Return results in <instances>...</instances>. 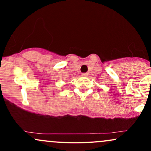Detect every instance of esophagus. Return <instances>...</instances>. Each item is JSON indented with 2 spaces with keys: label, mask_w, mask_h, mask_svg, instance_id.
I'll return each mask as SVG.
<instances>
[{
  "label": "esophagus",
  "mask_w": 151,
  "mask_h": 151,
  "mask_svg": "<svg viewBox=\"0 0 151 151\" xmlns=\"http://www.w3.org/2000/svg\"><path fill=\"white\" fill-rule=\"evenodd\" d=\"M89 74L88 72H86V73H81V76H83V77H87V76H89Z\"/></svg>",
  "instance_id": "1"
}]
</instances>
